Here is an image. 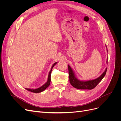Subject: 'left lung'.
Instances as JSON below:
<instances>
[{
    "label": "left lung",
    "mask_w": 121,
    "mask_h": 121,
    "mask_svg": "<svg viewBox=\"0 0 121 121\" xmlns=\"http://www.w3.org/2000/svg\"><path fill=\"white\" fill-rule=\"evenodd\" d=\"M106 47H107V46H106ZM107 63H108V61H107ZM68 69L69 82L73 87L79 89L91 90L95 87L98 85V84L104 78L106 74V73H107V68H106L105 71L97 79L86 81H80L77 78L75 77L74 72H73L72 68L69 67V65H68Z\"/></svg>",
    "instance_id": "obj_1"
}]
</instances>
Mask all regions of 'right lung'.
Here are the masks:
<instances>
[{"label": "right lung", "mask_w": 121, "mask_h": 121, "mask_svg": "<svg viewBox=\"0 0 121 121\" xmlns=\"http://www.w3.org/2000/svg\"><path fill=\"white\" fill-rule=\"evenodd\" d=\"M57 62L56 63H55L52 67V69H51L49 73V74H48V79H47V82L44 84L43 85H42L41 87H40L37 89H28V88H26V89H27V90L29 91H31V92H34V93H39V92H41L42 91H44L45 89H46L47 87H48L49 85H50V81H51V74H52V69L53 68V67L56 64Z\"/></svg>", "instance_id": "obj_1"}]
</instances>
